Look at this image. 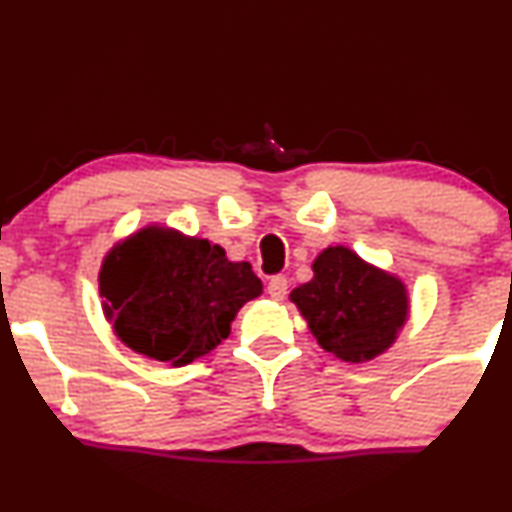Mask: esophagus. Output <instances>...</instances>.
I'll use <instances>...</instances> for the list:
<instances>
[{
  "instance_id": "obj_1",
  "label": "esophagus",
  "mask_w": 512,
  "mask_h": 512,
  "mask_svg": "<svg viewBox=\"0 0 512 512\" xmlns=\"http://www.w3.org/2000/svg\"><path fill=\"white\" fill-rule=\"evenodd\" d=\"M267 293L272 295L274 300L286 298V293H288V279H286V276H283V274L272 276V279H269V283H267Z\"/></svg>"
}]
</instances>
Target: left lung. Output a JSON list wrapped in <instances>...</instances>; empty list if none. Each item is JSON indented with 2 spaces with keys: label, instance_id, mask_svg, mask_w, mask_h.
Here are the masks:
<instances>
[{
  "label": "left lung",
  "instance_id": "8db88e82",
  "mask_svg": "<svg viewBox=\"0 0 512 512\" xmlns=\"http://www.w3.org/2000/svg\"><path fill=\"white\" fill-rule=\"evenodd\" d=\"M315 279L293 288L291 300L326 353L365 362L384 353L405 322V286L369 267L348 248H329L312 264Z\"/></svg>",
  "mask_w": 512,
  "mask_h": 512
}]
</instances>
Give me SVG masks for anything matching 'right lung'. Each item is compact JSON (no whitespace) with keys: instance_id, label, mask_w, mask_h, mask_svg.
<instances>
[{"instance_id":"add662e5","label":"right lung","mask_w":512,"mask_h":512,"mask_svg":"<svg viewBox=\"0 0 512 512\" xmlns=\"http://www.w3.org/2000/svg\"><path fill=\"white\" fill-rule=\"evenodd\" d=\"M100 293L128 348L188 365L231 334L233 317L262 293V281L209 240L145 229L109 252Z\"/></svg>"}]
</instances>
